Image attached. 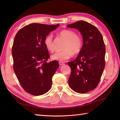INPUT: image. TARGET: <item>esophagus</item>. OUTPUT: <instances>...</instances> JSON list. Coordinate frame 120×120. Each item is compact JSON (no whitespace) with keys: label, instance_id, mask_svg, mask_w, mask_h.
Listing matches in <instances>:
<instances>
[{"label":"esophagus","instance_id":"esophagus-1","mask_svg":"<svg viewBox=\"0 0 120 120\" xmlns=\"http://www.w3.org/2000/svg\"><path fill=\"white\" fill-rule=\"evenodd\" d=\"M59 64L60 65H64V63L63 62H61V61H60L59 62Z\"/></svg>","mask_w":120,"mask_h":120}]
</instances>
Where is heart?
Masks as SVG:
<instances>
[{"instance_id":"b5f03b06","label":"heart","mask_w":120,"mask_h":120,"mask_svg":"<svg viewBox=\"0 0 120 120\" xmlns=\"http://www.w3.org/2000/svg\"><path fill=\"white\" fill-rule=\"evenodd\" d=\"M59 35L65 40L63 45V50L55 53L52 56V60L64 61L71 58L74 54L79 53L82 47V40L75 32L71 30H63L59 33ZM46 49L52 52L54 50L52 35L49 34L45 38L44 41Z\"/></svg>"}]
</instances>
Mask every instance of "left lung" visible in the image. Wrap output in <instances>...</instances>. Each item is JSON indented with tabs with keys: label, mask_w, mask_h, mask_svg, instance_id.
Here are the masks:
<instances>
[{
	"label": "left lung",
	"mask_w": 120,
	"mask_h": 120,
	"mask_svg": "<svg viewBox=\"0 0 120 120\" xmlns=\"http://www.w3.org/2000/svg\"><path fill=\"white\" fill-rule=\"evenodd\" d=\"M78 29L83 37L82 49L75 60L68 62L71 68L68 79L70 88L76 92L85 93L96 88L105 66V45L96 27L79 21L68 25Z\"/></svg>",
	"instance_id": "left-lung-1"
}]
</instances>
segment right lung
I'll list each match as a JSON object with an SVG mask.
<instances>
[{
	"instance_id": "1",
	"label": "right lung",
	"mask_w": 120,
	"mask_h": 120,
	"mask_svg": "<svg viewBox=\"0 0 120 120\" xmlns=\"http://www.w3.org/2000/svg\"><path fill=\"white\" fill-rule=\"evenodd\" d=\"M59 26L33 23L20 29L12 48L13 70L24 90L33 95H43L52 87V77L59 67L50 56L44 41Z\"/></svg>"
}]
</instances>
